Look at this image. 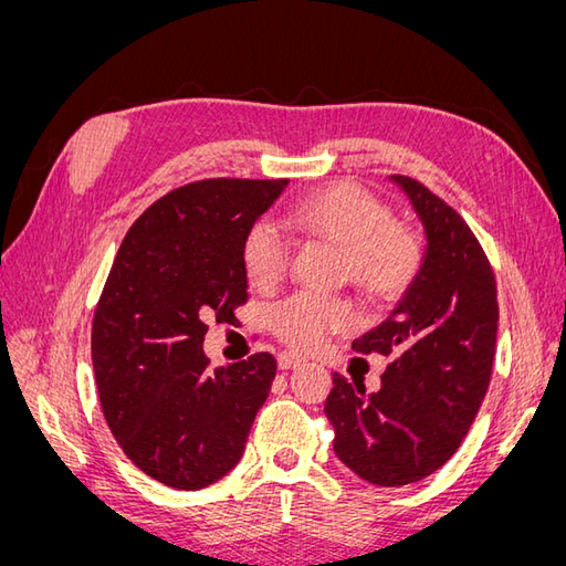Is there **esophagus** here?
Wrapping results in <instances>:
<instances>
[{
    "label": "esophagus",
    "instance_id": "obj_1",
    "mask_svg": "<svg viewBox=\"0 0 566 566\" xmlns=\"http://www.w3.org/2000/svg\"><path fill=\"white\" fill-rule=\"evenodd\" d=\"M304 364H306V358L295 354V352H281L279 354V368L281 370H295V368H300Z\"/></svg>",
    "mask_w": 566,
    "mask_h": 566
}]
</instances>
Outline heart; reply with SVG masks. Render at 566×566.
<instances>
[{"instance_id": "b5f03b06", "label": "heart", "mask_w": 566, "mask_h": 566, "mask_svg": "<svg viewBox=\"0 0 566 566\" xmlns=\"http://www.w3.org/2000/svg\"><path fill=\"white\" fill-rule=\"evenodd\" d=\"M287 227L304 241L339 248V281L352 283L370 304L401 300L424 264L420 231L391 219L389 205L358 184H331L304 196L287 212ZM241 256L248 281L266 293L285 276L290 245L271 221L256 219L243 235ZM354 323L352 302L312 293L290 295L269 314L271 331L297 349H314Z\"/></svg>"}]
</instances>
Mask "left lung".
<instances>
[{
	"label": "left lung",
	"instance_id": "left-lung-1",
	"mask_svg": "<svg viewBox=\"0 0 566 566\" xmlns=\"http://www.w3.org/2000/svg\"><path fill=\"white\" fill-rule=\"evenodd\" d=\"M427 231L418 281L391 316L352 342L358 354L391 356L382 387L333 373L325 399L335 455L378 486H406L437 472L465 439L489 389L499 295L476 235L447 200L413 177L394 175Z\"/></svg>",
	"mask_w": 566,
	"mask_h": 566
}]
</instances>
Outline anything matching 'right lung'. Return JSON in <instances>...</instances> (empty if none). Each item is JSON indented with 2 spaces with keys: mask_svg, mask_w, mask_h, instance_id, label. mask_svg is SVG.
Returning <instances> with one entry per match:
<instances>
[{
  "mask_svg": "<svg viewBox=\"0 0 566 566\" xmlns=\"http://www.w3.org/2000/svg\"><path fill=\"white\" fill-rule=\"evenodd\" d=\"M287 179H202L158 198L123 238L94 312L98 401L119 449L179 491L214 484L243 455L276 358L210 370V321L248 302L243 235Z\"/></svg>",
  "mask_w": 566,
  "mask_h": 566,
  "instance_id": "1",
  "label": "right lung"
}]
</instances>
